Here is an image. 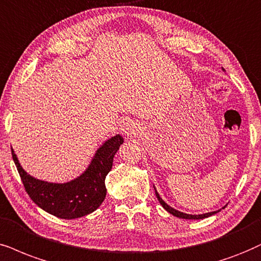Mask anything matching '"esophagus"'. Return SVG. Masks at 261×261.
<instances>
[{
  "label": "esophagus",
  "mask_w": 261,
  "mask_h": 261,
  "mask_svg": "<svg viewBox=\"0 0 261 261\" xmlns=\"http://www.w3.org/2000/svg\"><path fill=\"white\" fill-rule=\"evenodd\" d=\"M121 133L125 134V135H128L133 131V124L128 123V121H124L123 124H121V127H120Z\"/></svg>",
  "instance_id": "obj_1"
}]
</instances>
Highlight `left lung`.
<instances>
[{"instance_id": "8db88e82", "label": "left lung", "mask_w": 261, "mask_h": 261, "mask_svg": "<svg viewBox=\"0 0 261 261\" xmlns=\"http://www.w3.org/2000/svg\"><path fill=\"white\" fill-rule=\"evenodd\" d=\"M154 189H155V188H154ZM155 195H156L158 200H159V202H160L161 206H163L164 208L167 211V212L171 213L174 217H178V218H182V219H203V218H207V217L213 216V214L218 213L219 211H220V210H218V211H214V212H208V213H203V214H188V213H183V212H180V211L174 210L173 207L169 206V204L165 202V201L160 197L159 193H158L156 189H155ZM223 208H224V207H223Z\"/></svg>"}]
</instances>
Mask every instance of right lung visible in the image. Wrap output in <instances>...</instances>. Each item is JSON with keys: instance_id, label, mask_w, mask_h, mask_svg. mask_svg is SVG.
Listing matches in <instances>:
<instances>
[{"instance_id": "add662e5", "label": "right lung", "mask_w": 261, "mask_h": 261, "mask_svg": "<svg viewBox=\"0 0 261 261\" xmlns=\"http://www.w3.org/2000/svg\"><path fill=\"white\" fill-rule=\"evenodd\" d=\"M124 138L115 135L103 142L81 176L66 183H51L30 176L14 150L12 156L26 193L43 211L61 219H75L96 211L106 197L105 179L113 166V158Z\"/></svg>"}]
</instances>
